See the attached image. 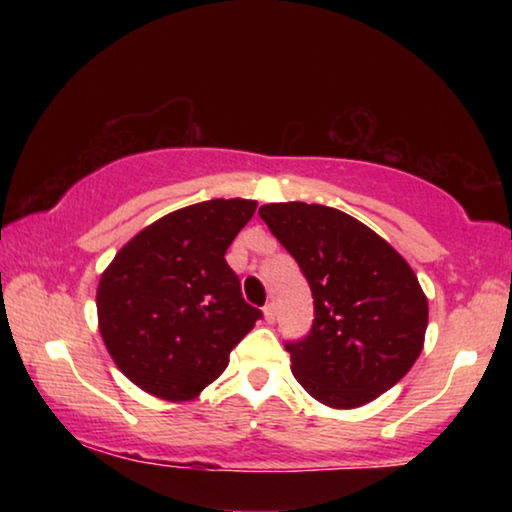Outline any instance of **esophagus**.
<instances>
[{"label":"esophagus","instance_id":"esophagus-1","mask_svg":"<svg viewBox=\"0 0 512 512\" xmlns=\"http://www.w3.org/2000/svg\"><path fill=\"white\" fill-rule=\"evenodd\" d=\"M263 317H265V321H268V324H272V321H275V317H277V314H275V305H272V303L265 305V307H263Z\"/></svg>","mask_w":512,"mask_h":512}]
</instances>
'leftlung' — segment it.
<instances>
[{
    "label": "left lung",
    "instance_id": "1",
    "mask_svg": "<svg viewBox=\"0 0 512 512\" xmlns=\"http://www.w3.org/2000/svg\"><path fill=\"white\" fill-rule=\"evenodd\" d=\"M296 258L314 298L291 373L331 408H359L394 387L424 347L429 303L405 258L354 216L307 202L258 209Z\"/></svg>",
    "mask_w": 512,
    "mask_h": 512
}]
</instances>
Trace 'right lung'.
Wrapping results in <instances>:
<instances>
[{
  "label": "right lung",
  "mask_w": 512,
  "mask_h": 512,
  "mask_svg": "<svg viewBox=\"0 0 512 512\" xmlns=\"http://www.w3.org/2000/svg\"><path fill=\"white\" fill-rule=\"evenodd\" d=\"M254 212L256 202L242 198L177 209L139 230L102 272V340L139 389L191 401L263 317L226 263V249Z\"/></svg>",
  "instance_id": "right-lung-1"
}]
</instances>
